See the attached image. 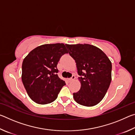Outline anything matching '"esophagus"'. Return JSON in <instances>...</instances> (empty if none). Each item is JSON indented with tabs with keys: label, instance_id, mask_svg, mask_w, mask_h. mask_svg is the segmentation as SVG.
<instances>
[{
	"label": "esophagus",
	"instance_id": "1",
	"mask_svg": "<svg viewBox=\"0 0 135 135\" xmlns=\"http://www.w3.org/2000/svg\"><path fill=\"white\" fill-rule=\"evenodd\" d=\"M75 79H76V77H75L74 75H73V76L71 77V78L68 79V81H69V82H71L72 81L74 80Z\"/></svg>",
	"mask_w": 135,
	"mask_h": 135
}]
</instances>
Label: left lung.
<instances>
[{
	"instance_id": "obj_1",
	"label": "left lung",
	"mask_w": 135,
	"mask_h": 135,
	"mask_svg": "<svg viewBox=\"0 0 135 135\" xmlns=\"http://www.w3.org/2000/svg\"><path fill=\"white\" fill-rule=\"evenodd\" d=\"M65 45L80 76V89L73 93L75 101L86 107L96 105L103 99L110 85L111 62L102 50L93 45Z\"/></svg>"
}]
</instances>
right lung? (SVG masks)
<instances>
[{
    "label": "right lung",
    "instance_id": "1",
    "mask_svg": "<svg viewBox=\"0 0 135 135\" xmlns=\"http://www.w3.org/2000/svg\"><path fill=\"white\" fill-rule=\"evenodd\" d=\"M68 52L63 43L39 46L30 52L22 64V81L29 97L38 104H47L58 97L65 81L57 74L61 57Z\"/></svg>",
    "mask_w": 135,
    "mask_h": 135
}]
</instances>
